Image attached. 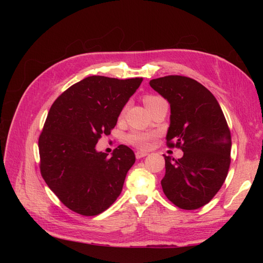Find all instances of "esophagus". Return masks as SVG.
Segmentation results:
<instances>
[{
	"label": "esophagus",
	"instance_id": "obj_1",
	"mask_svg": "<svg viewBox=\"0 0 263 263\" xmlns=\"http://www.w3.org/2000/svg\"><path fill=\"white\" fill-rule=\"evenodd\" d=\"M135 155H136V158H137V159H141V158L146 157L148 154L145 153V151H137V153L135 154Z\"/></svg>",
	"mask_w": 263,
	"mask_h": 263
}]
</instances>
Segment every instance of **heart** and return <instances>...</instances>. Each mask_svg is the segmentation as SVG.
<instances>
[{
  "instance_id": "1",
  "label": "heart",
  "mask_w": 263,
  "mask_h": 263,
  "mask_svg": "<svg viewBox=\"0 0 263 263\" xmlns=\"http://www.w3.org/2000/svg\"><path fill=\"white\" fill-rule=\"evenodd\" d=\"M164 101L162 98L157 97V95H147L145 98V104L147 107L153 106L159 102ZM126 107L123 109L122 115L125 113ZM153 135L149 133H145V132H133L130 133L128 136H127V142L128 144L133 145L134 147H136L138 149H147L149 147V142L150 140L153 139Z\"/></svg>"
}]
</instances>
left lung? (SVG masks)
Wrapping results in <instances>:
<instances>
[{"label": "left lung", "instance_id": "1", "mask_svg": "<svg viewBox=\"0 0 263 263\" xmlns=\"http://www.w3.org/2000/svg\"><path fill=\"white\" fill-rule=\"evenodd\" d=\"M149 84L170 104L166 144L183 151L178 160L164 156L163 193L182 210L200 209L216 195L228 173L232 136L224 113L214 95L191 78L168 76Z\"/></svg>", "mask_w": 263, "mask_h": 263}]
</instances>
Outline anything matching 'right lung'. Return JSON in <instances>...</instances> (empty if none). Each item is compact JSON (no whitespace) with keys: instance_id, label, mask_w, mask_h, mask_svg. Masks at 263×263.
Returning a JSON list of instances; mask_svg holds the SVG:
<instances>
[{"instance_id":"add662e5","label":"right lung","mask_w":263,"mask_h":263,"mask_svg":"<svg viewBox=\"0 0 263 263\" xmlns=\"http://www.w3.org/2000/svg\"><path fill=\"white\" fill-rule=\"evenodd\" d=\"M142 78L87 77L53 102L39 136L41 172L68 209L84 216L107 210L121 194L134 151L118 146L112 156L95 149L109 135Z\"/></svg>"}]
</instances>
